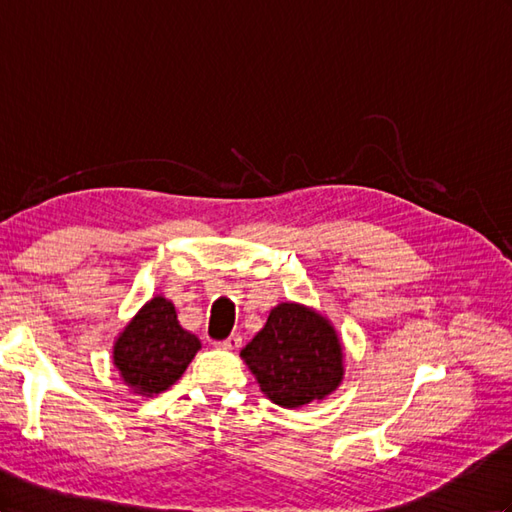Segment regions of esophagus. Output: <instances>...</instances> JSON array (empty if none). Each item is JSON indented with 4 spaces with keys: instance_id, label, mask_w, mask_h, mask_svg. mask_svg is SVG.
<instances>
[{
    "instance_id": "esophagus-1",
    "label": "esophagus",
    "mask_w": 512,
    "mask_h": 512,
    "mask_svg": "<svg viewBox=\"0 0 512 512\" xmlns=\"http://www.w3.org/2000/svg\"><path fill=\"white\" fill-rule=\"evenodd\" d=\"M218 346L225 348V350H238L242 346V337L238 333H233L227 339H222V342H218Z\"/></svg>"
}]
</instances>
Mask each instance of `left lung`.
Masks as SVG:
<instances>
[{
    "label": "left lung",
    "mask_w": 512,
    "mask_h": 512,
    "mask_svg": "<svg viewBox=\"0 0 512 512\" xmlns=\"http://www.w3.org/2000/svg\"><path fill=\"white\" fill-rule=\"evenodd\" d=\"M240 355L261 391L285 409L322 400L342 383V346L333 326L300 305L272 309Z\"/></svg>",
    "instance_id": "obj_1"
}]
</instances>
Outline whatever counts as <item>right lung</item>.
Returning a JSON list of instances; mask_svg holds the SVG:
<instances>
[{
    "mask_svg": "<svg viewBox=\"0 0 512 512\" xmlns=\"http://www.w3.org/2000/svg\"><path fill=\"white\" fill-rule=\"evenodd\" d=\"M199 348L196 335L179 326L173 303L157 296L127 324L114 346V363L129 387L153 396L186 372Z\"/></svg>",
    "mask_w": 512,
    "mask_h": 512,
    "instance_id": "right-lung-1",
    "label": "right lung"
}]
</instances>
